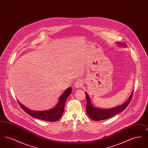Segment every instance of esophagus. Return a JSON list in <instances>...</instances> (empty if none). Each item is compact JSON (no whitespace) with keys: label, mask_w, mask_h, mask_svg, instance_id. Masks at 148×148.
<instances>
[{"label":"esophagus","mask_w":148,"mask_h":148,"mask_svg":"<svg viewBox=\"0 0 148 148\" xmlns=\"http://www.w3.org/2000/svg\"><path fill=\"white\" fill-rule=\"evenodd\" d=\"M83 84V82L81 80H77L75 81V82L74 83V87L75 88H79L80 86H81V85Z\"/></svg>","instance_id":"obj_1"}]
</instances>
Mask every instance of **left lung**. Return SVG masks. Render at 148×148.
Segmentation results:
<instances>
[{
    "label": "left lung",
    "mask_w": 148,
    "mask_h": 148,
    "mask_svg": "<svg viewBox=\"0 0 148 148\" xmlns=\"http://www.w3.org/2000/svg\"><path fill=\"white\" fill-rule=\"evenodd\" d=\"M116 44H118L120 47H125V45L124 43L116 42ZM133 92L134 91L131 93L129 98L125 103L120 106L109 109H103L95 106L94 104L92 103V100L89 95L86 92H85L87 100V104L86 105V113L94 121L103 120L112 118L116 114L122 112L127 108V106L129 105L130 101H131Z\"/></svg>",
    "instance_id": "1"
}]
</instances>
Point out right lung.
I'll return each mask as SVG.
<instances>
[{"label":"right lung","mask_w":148,"mask_h":148,"mask_svg":"<svg viewBox=\"0 0 148 148\" xmlns=\"http://www.w3.org/2000/svg\"><path fill=\"white\" fill-rule=\"evenodd\" d=\"M71 88L69 87L60 95L56 106L53 107V108L47 110L36 111L29 109L23 104H22L18 100H17L21 108L26 113L28 114L30 116H33V118L47 121L54 122L58 120L61 118L64 112L65 103L66 102L68 97L71 94Z\"/></svg>","instance_id":"right-lung-1"}]
</instances>
